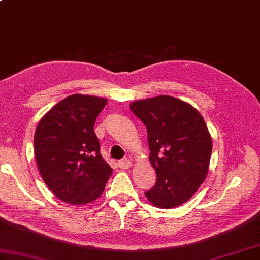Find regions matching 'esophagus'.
<instances>
[{
    "label": "esophagus",
    "instance_id": "1",
    "mask_svg": "<svg viewBox=\"0 0 260 260\" xmlns=\"http://www.w3.org/2000/svg\"><path fill=\"white\" fill-rule=\"evenodd\" d=\"M118 167L123 170L129 169L132 167V161H129V159H126V158L121 159V161L118 162Z\"/></svg>",
    "mask_w": 260,
    "mask_h": 260
}]
</instances>
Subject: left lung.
Segmentation results:
<instances>
[{"label":"left lung","mask_w":260,"mask_h":260,"mask_svg":"<svg viewBox=\"0 0 260 260\" xmlns=\"http://www.w3.org/2000/svg\"><path fill=\"white\" fill-rule=\"evenodd\" d=\"M131 110L146 126L156 183L145 196L172 209L186 202L207 178L212 140L201 114L181 99L157 96L135 101Z\"/></svg>","instance_id":"left-lung-1"}]
</instances>
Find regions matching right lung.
<instances>
[{"mask_svg": "<svg viewBox=\"0 0 260 260\" xmlns=\"http://www.w3.org/2000/svg\"><path fill=\"white\" fill-rule=\"evenodd\" d=\"M107 99L75 93L39 121L35 134L38 169L60 200L87 204L102 196L113 169L105 162L93 131Z\"/></svg>", "mask_w": 260, "mask_h": 260, "instance_id": "obj_1", "label": "right lung"}]
</instances>
